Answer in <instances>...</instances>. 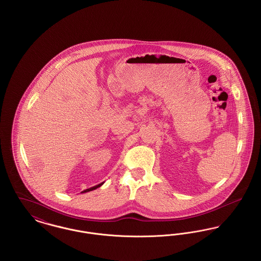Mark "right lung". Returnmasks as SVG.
Masks as SVG:
<instances>
[{
    "mask_svg": "<svg viewBox=\"0 0 261 261\" xmlns=\"http://www.w3.org/2000/svg\"><path fill=\"white\" fill-rule=\"evenodd\" d=\"M103 184V182L102 183H100L99 185H96V186L92 187V188H89V189H86V190H84V191H82L81 193H87V192H90V191H93V190H96V189H98L99 187L101 186Z\"/></svg>",
    "mask_w": 261,
    "mask_h": 261,
    "instance_id": "right-lung-1",
    "label": "right lung"
}]
</instances>
